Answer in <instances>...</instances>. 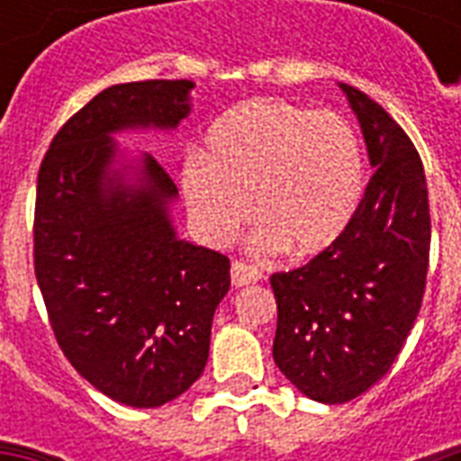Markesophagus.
Masks as SVG:
<instances>
[{
    "label": "esophagus",
    "instance_id": "esophagus-1",
    "mask_svg": "<svg viewBox=\"0 0 461 461\" xmlns=\"http://www.w3.org/2000/svg\"><path fill=\"white\" fill-rule=\"evenodd\" d=\"M263 280V273L258 267L249 266L244 260H234L231 263V285L234 287H246V285H253V282Z\"/></svg>",
    "mask_w": 461,
    "mask_h": 461
}]
</instances>
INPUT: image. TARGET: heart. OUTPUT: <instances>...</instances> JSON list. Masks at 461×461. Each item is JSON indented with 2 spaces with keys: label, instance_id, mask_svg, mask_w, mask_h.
<instances>
[{
  "label": "heart",
  "instance_id": "1",
  "mask_svg": "<svg viewBox=\"0 0 461 461\" xmlns=\"http://www.w3.org/2000/svg\"><path fill=\"white\" fill-rule=\"evenodd\" d=\"M366 159L351 122L287 100H251L212 122L184 195L198 230L227 244L251 212L260 253L289 246L313 256L335 244L364 195Z\"/></svg>",
  "mask_w": 461,
  "mask_h": 461
}]
</instances>
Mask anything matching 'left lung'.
I'll use <instances>...</instances> for the list:
<instances>
[{
  "mask_svg": "<svg viewBox=\"0 0 461 461\" xmlns=\"http://www.w3.org/2000/svg\"><path fill=\"white\" fill-rule=\"evenodd\" d=\"M339 88L375 172L342 237L270 277L275 364L322 404L354 400L390 371L421 308L430 251L429 188L414 143L366 93Z\"/></svg>",
  "mask_w": 461,
  "mask_h": 461,
  "instance_id": "left-lung-1",
  "label": "left lung"
}]
</instances>
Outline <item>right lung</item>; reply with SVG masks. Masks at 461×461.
<instances>
[{
  "label": "right lung",
  "mask_w": 461,
  "mask_h": 461,
  "mask_svg": "<svg viewBox=\"0 0 461 461\" xmlns=\"http://www.w3.org/2000/svg\"><path fill=\"white\" fill-rule=\"evenodd\" d=\"M194 81L119 83L54 136L38 174L35 277L57 344L110 400L153 409L201 378L230 258L176 237L179 195L153 155L114 133L174 131Z\"/></svg>",
  "instance_id": "1"
}]
</instances>
